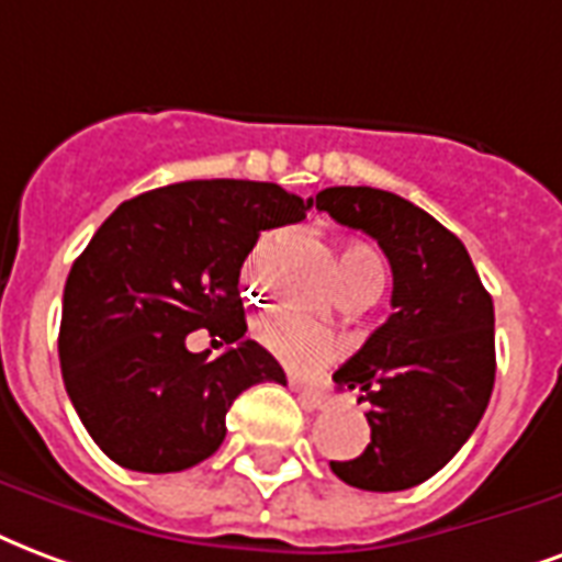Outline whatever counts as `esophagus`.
I'll return each mask as SVG.
<instances>
[{
  "instance_id": "34e87169",
  "label": "esophagus",
  "mask_w": 562,
  "mask_h": 562,
  "mask_svg": "<svg viewBox=\"0 0 562 562\" xmlns=\"http://www.w3.org/2000/svg\"><path fill=\"white\" fill-rule=\"evenodd\" d=\"M293 391H296L299 400H302V406H305V408L328 406V394H326V391H319V387H311V385H302V382H293Z\"/></svg>"
}]
</instances>
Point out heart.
<instances>
[{"instance_id":"b5f03b06","label":"heart","mask_w":562,"mask_h":562,"mask_svg":"<svg viewBox=\"0 0 562 562\" xmlns=\"http://www.w3.org/2000/svg\"><path fill=\"white\" fill-rule=\"evenodd\" d=\"M257 257L248 260V276L255 278ZM337 276L344 284V293H370L376 299L385 286V260L376 248L364 243H346L337 251ZM255 337L266 352H272L278 361L296 367V370H316L340 356V340L323 328L311 326L296 314L266 316L257 323Z\"/></svg>"}]
</instances>
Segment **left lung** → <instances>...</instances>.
Listing matches in <instances>:
<instances>
[{
	"mask_svg": "<svg viewBox=\"0 0 562 562\" xmlns=\"http://www.w3.org/2000/svg\"><path fill=\"white\" fill-rule=\"evenodd\" d=\"M316 210L364 231L394 272V314L335 373L370 403V441L331 462L344 483L403 492L457 457L495 387V307L457 234L406 198L370 186H331Z\"/></svg>",
	"mask_w": 562,
	"mask_h": 562,
	"instance_id": "obj_1",
	"label": "left lung"
}]
</instances>
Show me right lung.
I'll use <instances>...</instances> for the list:
<instances>
[{
	"label": "right lung",
	"instance_id": "right-lung-1",
	"mask_svg": "<svg viewBox=\"0 0 562 562\" xmlns=\"http://www.w3.org/2000/svg\"><path fill=\"white\" fill-rule=\"evenodd\" d=\"M276 183L186 180L117 206L70 266L58 358L76 415L105 457L171 474L225 441V415L257 382L286 385L276 358L246 340L239 269L260 231L302 222ZM206 327L232 344L213 362L184 349Z\"/></svg>",
	"mask_w": 562,
	"mask_h": 562
}]
</instances>
